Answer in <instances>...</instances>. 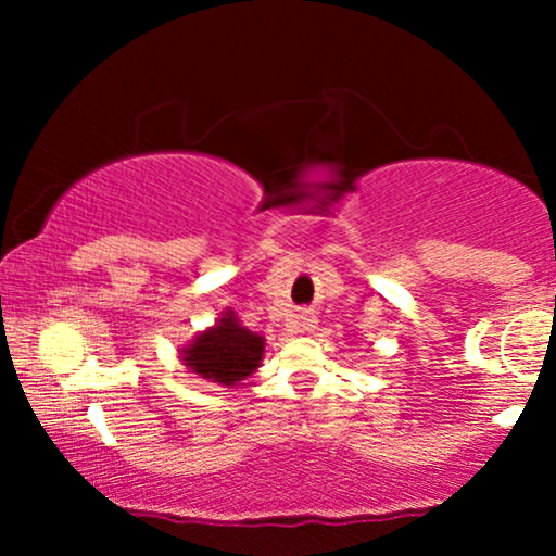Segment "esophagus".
I'll list each match as a JSON object with an SVG mask.
<instances>
[{
	"label": "esophagus",
	"instance_id": "obj_1",
	"mask_svg": "<svg viewBox=\"0 0 556 556\" xmlns=\"http://www.w3.org/2000/svg\"><path fill=\"white\" fill-rule=\"evenodd\" d=\"M299 329L301 331H314L316 329V316L314 314H301L299 316Z\"/></svg>",
	"mask_w": 556,
	"mask_h": 556
}]
</instances>
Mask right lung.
<instances>
[{
  "mask_svg": "<svg viewBox=\"0 0 556 556\" xmlns=\"http://www.w3.org/2000/svg\"><path fill=\"white\" fill-rule=\"evenodd\" d=\"M185 364L197 375L219 384H235L253 375L263 359V339L242 329L230 311L217 326L197 337L185 349Z\"/></svg>",
  "mask_w": 556,
  "mask_h": 556,
  "instance_id": "add662e5",
  "label": "right lung"
}]
</instances>
